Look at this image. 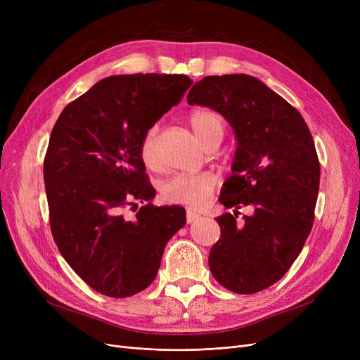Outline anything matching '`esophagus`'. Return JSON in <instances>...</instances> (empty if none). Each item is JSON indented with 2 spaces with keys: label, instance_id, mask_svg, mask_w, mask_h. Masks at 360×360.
Instances as JSON below:
<instances>
[{
  "label": "esophagus",
  "instance_id": "obj_1",
  "mask_svg": "<svg viewBox=\"0 0 360 360\" xmlns=\"http://www.w3.org/2000/svg\"><path fill=\"white\" fill-rule=\"evenodd\" d=\"M200 219V214L198 213H195V212H193V210H188L186 212V221L188 223H194V221H197Z\"/></svg>",
  "mask_w": 360,
  "mask_h": 360
}]
</instances>
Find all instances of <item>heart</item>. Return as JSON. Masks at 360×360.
I'll return each mask as SVG.
<instances>
[{"mask_svg": "<svg viewBox=\"0 0 360 360\" xmlns=\"http://www.w3.org/2000/svg\"><path fill=\"white\" fill-rule=\"evenodd\" d=\"M190 125L202 146L223 137L224 122L217 112L210 109H195L190 115ZM158 127L148 128L140 143V158L147 167H153L158 162L156 155ZM216 186V179L210 174L178 175L165 181L160 186L162 197L175 204L200 207L210 198Z\"/></svg>", "mask_w": 360, "mask_h": 360, "instance_id": "b5f03b06", "label": "heart"}]
</instances>
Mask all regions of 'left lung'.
Segmentation results:
<instances>
[{
    "label": "left lung",
    "instance_id": "left-lung-1",
    "mask_svg": "<svg viewBox=\"0 0 360 360\" xmlns=\"http://www.w3.org/2000/svg\"><path fill=\"white\" fill-rule=\"evenodd\" d=\"M231 124L236 139L232 175L219 201L232 209L216 220L220 239L209 266L226 289L251 295L288 273L314 223L319 162L309 128L280 94L248 74L207 75L186 98ZM240 206L252 214L236 220Z\"/></svg>",
    "mask_w": 360,
    "mask_h": 360
}]
</instances>
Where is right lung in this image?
Listing matches in <instances>:
<instances>
[{
    "label": "right lung",
    "mask_w": 360,
    "mask_h": 360,
    "mask_svg": "<svg viewBox=\"0 0 360 360\" xmlns=\"http://www.w3.org/2000/svg\"><path fill=\"white\" fill-rule=\"evenodd\" d=\"M191 84L182 74L110 75L67 105L51 132L44 179L52 236L102 295L150 286L167 240L186 223L184 207L151 204L140 143ZM136 200L148 204L129 221L123 209Z\"/></svg>",
    "instance_id": "add662e5"
}]
</instances>
